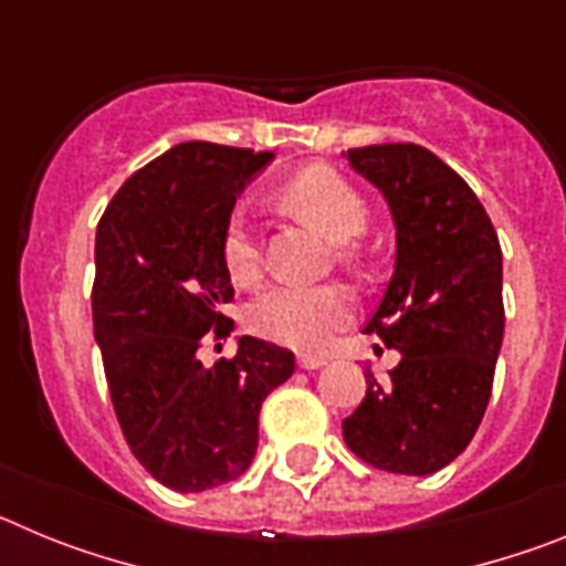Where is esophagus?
Masks as SVG:
<instances>
[{
  "instance_id": "1",
  "label": "esophagus",
  "mask_w": 566,
  "mask_h": 566,
  "mask_svg": "<svg viewBox=\"0 0 566 566\" xmlns=\"http://www.w3.org/2000/svg\"><path fill=\"white\" fill-rule=\"evenodd\" d=\"M297 363H300V368H306V371H317V368H323L328 359L326 357H312V354H303Z\"/></svg>"
}]
</instances>
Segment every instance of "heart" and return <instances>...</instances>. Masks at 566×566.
Wrapping results in <instances>:
<instances>
[{"mask_svg":"<svg viewBox=\"0 0 566 566\" xmlns=\"http://www.w3.org/2000/svg\"><path fill=\"white\" fill-rule=\"evenodd\" d=\"M280 203L300 221L312 223L334 243H352L368 223V209L357 189L328 167H306L292 175L277 192ZM223 263L234 283L247 286L260 277V247L247 214L234 212L223 232ZM354 314L352 294L337 283L294 286L277 283L252 300L249 326L260 337L300 352L326 348L334 332L348 326Z\"/></svg>","mask_w":566,"mask_h":566,"instance_id":"heart-1","label":"heart"}]
</instances>
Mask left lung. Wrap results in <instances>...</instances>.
I'll return each mask as SVG.
<instances>
[{"mask_svg": "<svg viewBox=\"0 0 566 566\" xmlns=\"http://www.w3.org/2000/svg\"><path fill=\"white\" fill-rule=\"evenodd\" d=\"M391 209L397 260L365 334L402 354L391 382L365 371L345 444L388 473L428 476L476 433L502 352V247L473 189L419 144L348 149Z\"/></svg>", "mask_w": 566, "mask_h": 566, "instance_id": "left-lung-1", "label": "left lung"}]
</instances>
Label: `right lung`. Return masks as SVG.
Returning a JSON list of instances; mask_svg holds the SVG:
<instances>
[{"instance_id": "1", "label": "right lung", "mask_w": 566, "mask_h": 566, "mask_svg": "<svg viewBox=\"0 0 566 566\" xmlns=\"http://www.w3.org/2000/svg\"><path fill=\"white\" fill-rule=\"evenodd\" d=\"M272 153L187 142L138 169L96 229L93 332L115 417L149 476L178 493L238 479L258 451L260 405L294 374L289 348L240 337L212 368L198 348L227 337L234 297L223 232Z\"/></svg>"}]
</instances>
